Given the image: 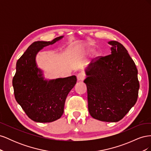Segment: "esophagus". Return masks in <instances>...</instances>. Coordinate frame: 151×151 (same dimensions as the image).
<instances>
[{"label":"esophagus","instance_id":"esophagus-1","mask_svg":"<svg viewBox=\"0 0 151 151\" xmlns=\"http://www.w3.org/2000/svg\"><path fill=\"white\" fill-rule=\"evenodd\" d=\"M77 78L78 81H83L85 79V74L83 72H79L77 75Z\"/></svg>","mask_w":151,"mask_h":151}]
</instances>
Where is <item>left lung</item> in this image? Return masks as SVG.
I'll return each instance as SVG.
<instances>
[{"instance_id": "8db88e82", "label": "left lung", "mask_w": 151, "mask_h": 151, "mask_svg": "<svg viewBox=\"0 0 151 151\" xmlns=\"http://www.w3.org/2000/svg\"><path fill=\"white\" fill-rule=\"evenodd\" d=\"M108 43L111 54L98 57L86 70L88 110L95 119L107 122L122 120L134 106L139 82L135 63L126 48L116 41Z\"/></svg>"}]
</instances>
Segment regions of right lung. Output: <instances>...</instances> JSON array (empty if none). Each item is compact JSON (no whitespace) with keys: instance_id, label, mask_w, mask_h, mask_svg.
Listing matches in <instances>:
<instances>
[{"instance_id":"obj_1","label":"right lung","mask_w":151,"mask_h":151,"mask_svg":"<svg viewBox=\"0 0 151 151\" xmlns=\"http://www.w3.org/2000/svg\"><path fill=\"white\" fill-rule=\"evenodd\" d=\"M52 42H35L18 59L12 85L16 101L28 116L36 122L48 123L60 118L63 113L65 99L76 84V76L54 80H44L42 71L36 64V55Z\"/></svg>"}]
</instances>
